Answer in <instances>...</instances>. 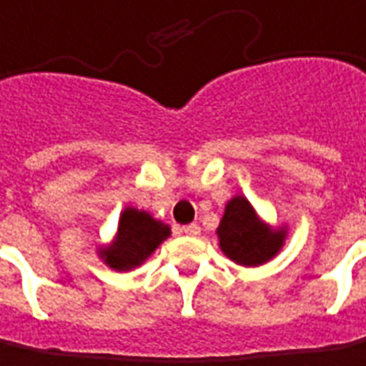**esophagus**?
Wrapping results in <instances>:
<instances>
[{"label":"esophagus","mask_w":366,"mask_h":366,"mask_svg":"<svg viewBox=\"0 0 366 366\" xmlns=\"http://www.w3.org/2000/svg\"><path fill=\"white\" fill-rule=\"evenodd\" d=\"M180 232L186 234V236H198V234H200V226H198V224H188V226H184Z\"/></svg>","instance_id":"1"}]
</instances>
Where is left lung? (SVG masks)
Returning <instances> with one entry per match:
<instances>
[{
    "label": "left lung",
    "instance_id": "1",
    "mask_svg": "<svg viewBox=\"0 0 366 366\" xmlns=\"http://www.w3.org/2000/svg\"><path fill=\"white\" fill-rule=\"evenodd\" d=\"M222 252L242 265H259L272 259L283 245L285 232H273L255 216L249 202L236 196L227 202L226 214L218 227Z\"/></svg>",
    "mask_w": 366,
    "mask_h": 366
}]
</instances>
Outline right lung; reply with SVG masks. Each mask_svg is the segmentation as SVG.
<instances>
[{
    "label": "right lung",
    "mask_w": 366,
    "mask_h": 366,
    "mask_svg": "<svg viewBox=\"0 0 366 366\" xmlns=\"http://www.w3.org/2000/svg\"><path fill=\"white\" fill-rule=\"evenodd\" d=\"M170 236V227L152 219L144 212L127 208L119 224V237L112 249H104V259L112 269H132Z\"/></svg>",
    "instance_id": "right-lung-1"
}]
</instances>
